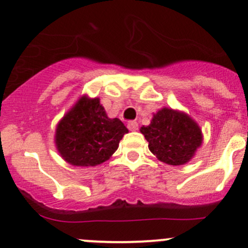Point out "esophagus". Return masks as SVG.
I'll return each mask as SVG.
<instances>
[{"label": "esophagus", "instance_id": "esophagus-1", "mask_svg": "<svg viewBox=\"0 0 248 248\" xmlns=\"http://www.w3.org/2000/svg\"><path fill=\"white\" fill-rule=\"evenodd\" d=\"M127 127H128L129 131L134 132V131H137V129H138V124H137L136 121H129L128 124H127Z\"/></svg>", "mask_w": 248, "mask_h": 248}]
</instances>
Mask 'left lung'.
<instances>
[{"label":"left lung","instance_id":"8db88e82","mask_svg":"<svg viewBox=\"0 0 248 248\" xmlns=\"http://www.w3.org/2000/svg\"><path fill=\"white\" fill-rule=\"evenodd\" d=\"M140 132L150 151L169 166L188 163L202 144L199 124L186 112L167 107L155 112L149 126H142Z\"/></svg>","mask_w":248,"mask_h":248}]
</instances>
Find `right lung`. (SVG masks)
Instances as JSON below:
<instances>
[{"mask_svg":"<svg viewBox=\"0 0 248 248\" xmlns=\"http://www.w3.org/2000/svg\"><path fill=\"white\" fill-rule=\"evenodd\" d=\"M126 133V126L110 119L99 98L84 94L57 124L55 146L71 166L96 167L112 156Z\"/></svg>","mask_w":248,"mask_h":248,"instance_id":"right-lung-1","label":"right lung"}]
</instances>
